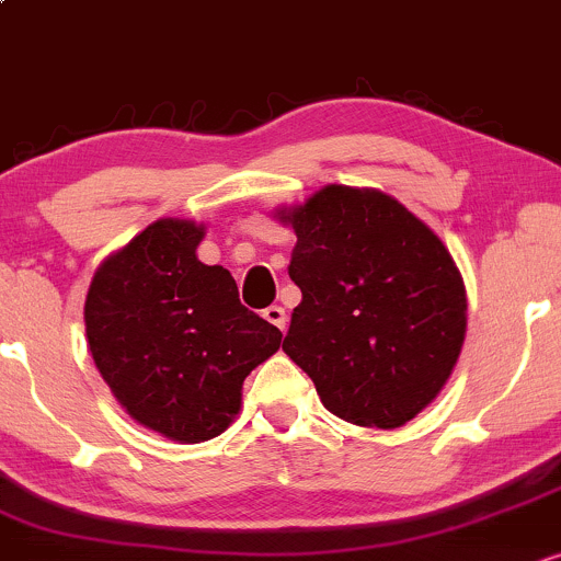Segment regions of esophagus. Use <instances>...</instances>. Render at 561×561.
Instances as JSON below:
<instances>
[{
	"mask_svg": "<svg viewBox=\"0 0 561 561\" xmlns=\"http://www.w3.org/2000/svg\"><path fill=\"white\" fill-rule=\"evenodd\" d=\"M262 318L267 320V323H273L275 329L286 331V325H288V314H286V310H283V307H278V305L267 307V310H264Z\"/></svg>",
	"mask_w": 561,
	"mask_h": 561,
	"instance_id": "esophagus-1",
	"label": "esophagus"
}]
</instances>
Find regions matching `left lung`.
<instances>
[{
  "label": "left lung",
  "mask_w": 561,
  "mask_h": 561,
  "mask_svg": "<svg viewBox=\"0 0 561 561\" xmlns=\"http://www.w3.org/2000/svg\"><path fill=\"white\" fill-rule=\"evenodd\" d=\"M275 219L297 232L301 288L283 352L333 416L398 430L450 379L467 336V288L448 247L376 187L325 185Z\"/></svg>",
  "instance_id": "obj_1"
}]
</instances>
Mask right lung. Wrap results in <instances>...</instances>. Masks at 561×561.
<instances>
[{"label":"right lung","mask_w":561,"mask_h":561,"mask_svg":"<svg viewBox=\"0 0 561 561\" xmlns=\"http://www.w3.org/2000/svg\"><path fill=\"white\" fill-rule=\"evenodd\" d=\"M206 228L156 219L98 267L87 342L118 405L174 443L217 437L241 411L243 379L283 333L238 299L232 275L204 264Z\"/></svg>","instance_id":"1"}]
</instances>
